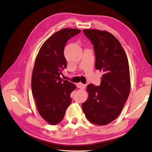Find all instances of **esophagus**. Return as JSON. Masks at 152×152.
<instances>
[{
	"mask_svg": "<svg viewBox=\"0 0 152 152\" xmlns=\"http://www.w3.org/2000/svg\"><path fill=\"white\" fill-rule=\"evenodd\" d=\"M77 88H80V89H84V88H86V85L83 83H79L77 84Z\"/></svg>",
	"mask_w": 152,
	"mask_h": 152,
	"instance_id": "esophagus-1",
	"label": "esophagus"
}]
</instances>
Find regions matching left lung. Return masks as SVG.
Returning a JSON list of instances; mask_svg holds the SVG:
<instances>
[{"label": "left lung", "instance_id": "obj_1", "mask_svg": "<svg viewBox=\"0 0 152 152\" xmlns=\"http://www.w3.org/2000/svg\"><path fill=\"white\" fill-rule=\"evenodd\" d=\"M95 53V68L101 71L100 86H88V98L82 109L88 120L97 125L111 123L118 118L130 90L129 64L121 43L107 31L83 30Z\"/></svg>", "mask_w": 152, "mask_h": 152}]
</instances>
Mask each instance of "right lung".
<instances>
[{
	"label": "right lung",
	"instance_id": "1",
	"mask_svg": "<svg viewBox=\"0 0 152 152\" xmlns=\"http://www.w3.org/2000/svg\"><path fill=\"white\" fill-rule=\"evenodd\" d=\"M80 32L64 28L55 32L43 43L36 58L31 79L32 96L39 114L50 124L61 122L72 101L70 95L75 86L60 76L66 68L64 46Z\"/></svg>",
	"mask_w": 152,
	"mask_h": 152
}]
</instances>
